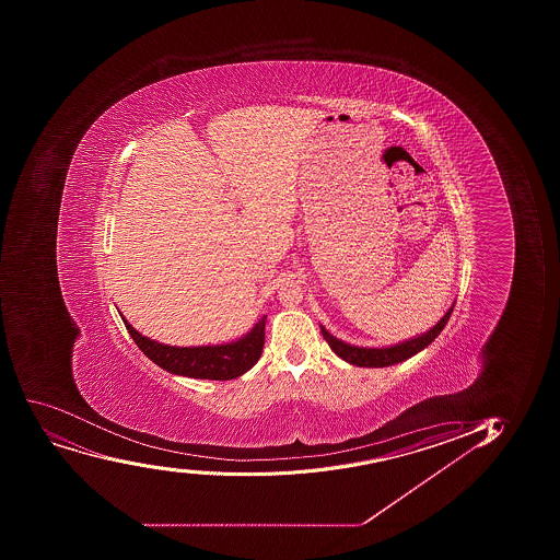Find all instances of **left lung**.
Masks as SVG:
<instances>
[{
	"label": "left lung",
	"instance_id": "1",
	"mask_svg": "<svg viewBox=\"0 0 560 560\" xmlns=\"http://www.w3.org/2000/svg\"><path fill=\"white\" fill-rule=\"evenodd\" d=\"M454 305L445 312V316L440 322L421 334L418 338L407 339L404 343L390 345V347H383V349H366V347H354V345L345 343L341 339L336 338L332 334L328 332L327 328L322 327L323 338L327 339L330 349L347 361L350 365L355 366H390L396 365L399 361L409 360L412 355L418 354L420 350L425 349L434 339L440 336L443 327L447 325L448 317L453 314Z\"/></svg>",
	"mask_w": 560,
	"mask_h": 560
}]
</instances>
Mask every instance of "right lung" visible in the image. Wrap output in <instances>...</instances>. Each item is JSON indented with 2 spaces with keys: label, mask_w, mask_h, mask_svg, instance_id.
Wrapping results in <instances>:
<instances>
[{
  "label": "right lung",
  "mask_w": 560,
  "mask_h": 560,
  "mask_svg": "<svg viewBox=\"0 0 560 560\" xmlns=\"http://www.w3.org/2000/svg\"><path fill=\"white\" fill-rule=\"evenodd\" d=\"M122 316V314H120ZM124 325L139 349L155 365L177 376L199 377V380H219L226 382L243 376L259 361L265 347L266 316L255 323V327L246 336L224 345H206V347H170L145 338L137 332L126 317Z\"/></svg>",
  "instance_id": "add662e5"
}]
</instances>
